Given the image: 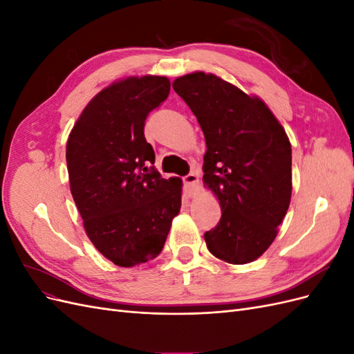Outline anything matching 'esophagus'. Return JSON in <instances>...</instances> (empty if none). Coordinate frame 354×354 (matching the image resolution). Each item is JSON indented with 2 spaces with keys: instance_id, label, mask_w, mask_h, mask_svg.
Listing matches in <instances>:
<instances>
[{
  "instance_id": "34e87169",
  "label": "esophagus",
  "mask_w": 354,
  "mask_h": 354,
  "mask_svg": "<svg viewBox=\"0 0 354 354\" xmlns=\"http://www.w3.org/2000/svg\"><path fill=\"white\" fill-rule=\"evenodd\" d=\"M183 183H185V187H186L187 195H189V196H192V195L195 194V189H196V186H198V183H199L198 174H195V173H190V174H187L186 177H183Z\"/></svg>"
}]
</instances>
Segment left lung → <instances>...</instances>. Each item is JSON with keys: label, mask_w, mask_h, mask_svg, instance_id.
<instances>
[{"label": "left lung", "mask_w": 354, "mask_h": 354, "mask_svg": "<svg viewBox=\"0 0 354 354\" xmlns=\"http://www.w3.org/2000/svg\"><path fill=\"white\" fill-rule=\"evenodd\" d=\"M196 116L207 143L203 185L217 196L221 218L205 232L208 250L230 264L259 259L277 234L292 192V151L267 104L205 72L173 82Z\"/></svg>", "instance_id": "obj_1"}]
</instances>
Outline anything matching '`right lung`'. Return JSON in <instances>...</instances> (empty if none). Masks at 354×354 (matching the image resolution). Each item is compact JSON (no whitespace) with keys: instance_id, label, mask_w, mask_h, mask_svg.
Instances as JSON below:
<instances>
[{"instance_id":"add662e5","label":"right lung","mask_w":354,"mask_h":354,"mask_svg":"<svg viewBox=\"0 0 354 354\" xmlns=\"http://www.w3.org/2000/svg\"><path fill=\"white\" fill-rule=\"evenodd\" d=\"M167 77H130L95 94L66 145L71 194L93 245L113 264L155 259L181 207V180L160 177L145 121L169 94Z\"/></svg>"}]
</instances>
